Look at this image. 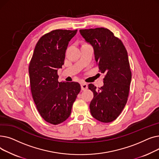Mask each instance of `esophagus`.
Listing matches in <instances>:
<instances>
[{
    "label": "esophagus",
    "mask_w": 159,
    "mask_h": 159,
    "mask_svg": "<svg viewBox=\"0 0 159 159\" xmlns=\"http://www.w3.org/2000/svg\"><path fill=\"white\" fill-rule=\"evenodd\" d=\"M88 88V84L85 82H83L81 84V89L82 90H86Z\"/></svg>",
    "instance_id": "esophagus-1"
}]
</instances>
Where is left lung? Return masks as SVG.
<instances>
[{"instance_id": "8db88e82", "label": "left lung", "mask_w": 159, "mask_h": 159, "mask_svg": "<svg viewBox=\"0 0 159 159\" xmlns=\"http://www.w3.org/2000/svg\"><path fill=\"white\" fill-rule=\"evenodd\" d=\"M79 31L93 46L98 68L106 74L101 88L88 85L94 95L89 104L91 114L98 121L111 122L118 117L128 101L131 80L128 52L122 41L107 28Z\"/></svg>"}]
</instances>
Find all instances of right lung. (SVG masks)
<instances>
[{
    "mask_svg": "<svg viewBox=\"0 0 159 159\" xmlns=\"http://www.w3.org/2000/svg\"><path fill=\"white\" fill-rule=\"evenodd\" d=\"M76 30H56L42 37L29 66L31 94L37 110L46 122L57 125L68 119L80 91L76 82L58 81V69L64 63L66 50Z\"/></svg>",
    "mask_w": 159,
    "mask_h": 159,
    "instance_id": "obj_1",
    "label": "right lung"
}]
</instances>
